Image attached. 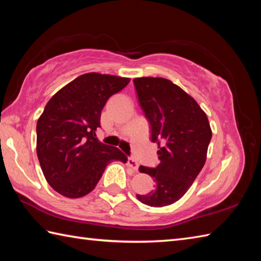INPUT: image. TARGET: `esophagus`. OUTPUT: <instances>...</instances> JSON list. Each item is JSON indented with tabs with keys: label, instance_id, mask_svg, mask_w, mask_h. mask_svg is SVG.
Returning <instances> with one entry per match:
<instances>
[{
	"label": "esophagus",
	"instance_id": "34e87169",
	"mask_svg": "<svg viewBox=\"0 0 261 261\" xmlns=\"http://www.w3.org/2000/svg\"><path fill=\"white\" fill-rule=\"evenodd\" d=\"M127 165H129V167H131L134 170H138V168H139V165H138V163L136 162V160L134 158H129L127 159Z\"/></svg>",
	"mask_w": 261,
	"mask_h": 261
}]
</instances>
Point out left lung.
Wrapping results in <instances>:
<instances>
[{"instance_id":"left-lung-1","label":"left lung","mask_w":261,"mask_h":261,"mask_svg":"<svg viewBox=\"0 0 261 261\" xmlns=\"http://www.w3.org/2000/svg\"><path fill=\"white\" fill-rule=\"evenodd\" d=\"M140 107L150 123L151 141L158 143L160 164L140 166L139 171L156 182L148 194L137 197L143 204L163 207L178 201L206 162L212 138L206 114L191 95L162 77L135 79Z\"/></svg>"}]
</instances>
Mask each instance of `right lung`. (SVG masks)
I'll use <instances>...</instances> for the list:
<instances>
[{
	"label": "right lung",
	"instance_id": "obj_1",
	"mask_svg": "<svg viewBox=\"0 0 261 261\" xmlns=\"http://www.w3.org/2000/svg\"><path fill=\"white\" fill-rule=\"evenodd\" d=\"M125 77L87 73L49 99L37 122V156L45 178L68 198L87 195L107 166L126 156L119 148L99 142L95 131L108 99L129 84Z\"/></svg>",
	"mask_w": 261,
	"mask_h": 261
}]
</instances>
